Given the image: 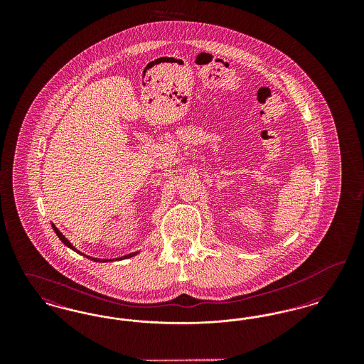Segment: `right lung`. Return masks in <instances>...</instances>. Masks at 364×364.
<instances>
[{
    "label": "right lung",
    "instance_id": "right-lung-1",
    "mask_svg": "<svg viewBox=\"0 0 364 364\" xmlns=\"http://www.w3.org/2000/svg\"><path fill=\"white\" fill-rule=\"evenodd\" d=\"M52 226L53 229H54V232H55V235H57V236L60 237V240H61V242H64V244H65L67 247H70V248H72L73 251L79 252V251H77V250H76V248H75V247H73V245H72V244H70V242H68V239H65V236H64V235H63V233H61V232H60V230H58V229H57L55 226L53 225V224ZM79 254H80V252H79ZM134 255H136V252H134V254H128V255H125V257H122V258H119V259H125V258H131V257H134ZM85 257H87V255H85ZM87 258H88V259L94 260V262H107V260H109L98 259V258H91V257H87Z\"/></svg>",
    "mask_w": 364,
    "mask_h": 364
}]
</instances>
